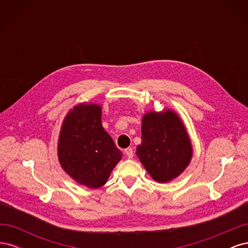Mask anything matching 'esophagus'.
Returning <instances> with one entry per match:
<instances>
[{"label":"esophagus","mask_w":248,"mask_h":248,"mask_svg":"<svg viewBox=\"0 0 248 248\" xmlns=\"http://www.w3.org/2000/svg\"><path fill=\"white\" fill-rule=\"evenodd\" d=\"M124 153H125V155H126L127 157H128V158H132L133 155H134L132 148H127V149H125V150H124Z\"/></svg>","instance_id":"obj_1"}]
</instances>
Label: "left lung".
<instances>
[{
  "label": "left lung",
  "instance_id": "obj_1",
  "mask_svg": "<svg viewBox=\"0 0 248 248\" xmlns=\"http://www.w3.org/2000/svg\"><path fill=\"white\" fill-rule=\"evenodd\" d=\"M137 155L155 181L166 183L188 166L192 147L181 119L176 112L150 111L141 121V144Z\"/></svg>",
  "mask_w": 248,
  "mask_h": 248
}]
</instances>
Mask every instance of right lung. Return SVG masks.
I'll list each match as a JSON object with an SVG mask.
<instances>
[{"instance_id": "obj_1", "label": "right lung", "mask_w": 248, "mask_h": 248, "mask_svg": "<svg viewBox=\"0 0 248 248\" xmlns=\"http://www.w3.org/2000/svg\"><path fill=\"white\" fill-rule=\"evenodd\" d=\"M58 157L63 170L78 183L90 188L106 184L122 153L102 127L100 106L81 103L67 114Z\"/></svg>"}]
</instances>
